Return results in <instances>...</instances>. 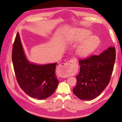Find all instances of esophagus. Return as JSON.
<instances>
[{"label": "esophagus", "instance_id": "1", "mask_svg": "<svg viewBox=\"0 0 122 122\" xmlns=\"http://www.w3.org/2000/svg\"><path fill=\"white\" fill-rule=\"evenodd\" d=\"M76 71V68L74 65V61L73 60L61 64L58 68V71L60 73V76L64 78L69 77L74 73Z\"/></svg>", "mask_w": 122, "mask_h": 122}]
</instances>
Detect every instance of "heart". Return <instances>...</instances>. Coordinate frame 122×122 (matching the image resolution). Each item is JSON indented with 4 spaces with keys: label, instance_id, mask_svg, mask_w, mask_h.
Instances as JSON below:
<instances>
[{
    "label": "heart",
    "instance_id": "1",
    "mask_svg": "<svg viewBox=\"0 0 122 122\" xmlns=\"http://www.w3.org/2000/svg\"><path fill=\"white\" fill-rule=\"evenodd\" d=\"M92 33L88 30L79 29L77 31L73 39L77 42L84 41L79 46L77 53L81 56H86L91 54L97 49L100 40L96 36H90Z\"/></svg>",
    "mask_w": 122,
    "mask_h": 122
}]
</instances>
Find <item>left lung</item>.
Instances as JSON below:
<instances>
[{
    "instance_id": "8db88e82",
    "label": "left lung",
    "mask_w": 122,
    "mask_h": 122,
    "mask_svg": "<svg viewBox=\"0 0 122 122\" xmlns=\"http://www.w3.org/2000/svg\"><path fill=\"white\" fill-rule=\"evenodd\" d=\"M115 60L116 48L112 47L99 55L79 60L80 71L73 93L83 100L98 97L110 81Z\"/></svg>"
}]
</instances>
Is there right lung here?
Returning <instances> with one entry per match:
<instances>
[{
	"instance_id": "add662e5",
	"label": "right lung",
	"mask_w": 122,
	"mask_h": 122,
	"mask_svg": "<svg viewBox=\"0 0 122 122\" xmlns=\"http://www.w3.org/2000/svg\"><path fill=\"white\" fill-rule=\"evenodd\" d=\"M12 61L17 82L29 96L43 100L55 92L58 84L55 75L56 62L44 65L29 62L25 55L18 32L13 44Z\"/></svg>"
}]
</instances>
